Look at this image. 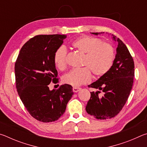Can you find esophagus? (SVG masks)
<instances>
[{
	"label": "esophagus",
	"mask_w": 147,
	"mask_h": 147,
	"mask_svg": "<svg viewBox=\"0 0 147 147\" xmlns=\"http://www.w3.org/2000/svg\"><path fill=\"white\" fill-rule=\"evenodd\" d=\"M81 88H77V87H74V88H73V92H74V93H77V92L79 91L80 90Z\"/></svg>",
	"instance_id": "34e87169"
}]
</instances>
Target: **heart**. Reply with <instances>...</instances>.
<instances>
[{"label": "heart", "instance_id": "obj_1", "mask_svg": "<svg viewBox=\"0 0 147 147\" xmlns=\"http://www.w3.org/2000/svg\"><path fill=\"white\" fill-rule=\"evenodd\" d=\"M72 47L83 54L82 65L86 67L72 69L62 78L64 84L78 86L90 80L91 73L94 76H101L108 73L115 59V51L110 44L102 43L101 39L84 36L77 38L71 43ZM67 50L62 46L56 51L54 61L59 70L67 65Z\"/></svg>", "mask_w": 147, "mask_h": 147}]
</instances>
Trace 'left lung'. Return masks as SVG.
Returning a JSON list of instances; mask_svg holds the SVG:
<instances>
[{
  "label": "left lung",
  "instance_id": "8db88e82",
  "mask_svg": "<svg viewBox=\"0 0 147 147\" xmlns=\"http://www.w3.org/2000/svg\"><path fill=\"white\" fill-rule=\"evenodd\" d=\"M104 33L91 34L98 36ZM111 38L118 44L112 66L108 73L89 85L97 91L91 92L86 109L97 119H111L120 112L128 100L134 82V62L130 52L120 39L113 34ZM100 90L103 92V96L99 94Z\"/></svg>",
  "mask_w": 147,
  "mask_h": 147
}]
</instances>
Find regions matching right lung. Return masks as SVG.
<instances>
[{"label": "right lung", "instance_id": "1", "mask_svg": "<svg viewBox=\"0 0 147 147\" xmlns=\"http://www.w3.org/2000/svg\"><path fill=\"white\" fill-rule=\"evenodd\" d=\"M65 35H39L22 47L15 64L17 91L30 114L38 121L49 123L63 115L73 94V87L63 84L50 90L51 82H58L54 61L56 51Z\"/></svg>", "mask_w": 147, "mask_h": 147}]
</instances>
